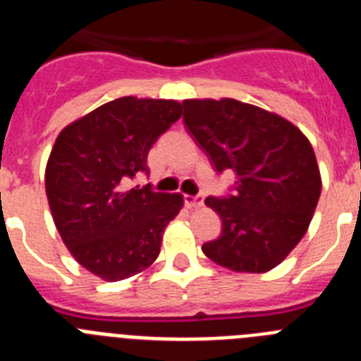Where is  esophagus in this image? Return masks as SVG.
<instances>
[{"instance_id": "esophagus-1", "label": "esophagus", "mask_w": 361, "mask_h": 361, "mask_svg": "<svg viewBox=\"0 0 361 361\" xmlns=\"http://www.w3.org/2000/svg\"><path fill=\"white\" fill-rule=\"evenodd\" d=\"M184 204L188 208H200L204 204L202 195H184Z\"/></svg>"}]
</instances>
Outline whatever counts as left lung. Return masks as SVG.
<instances>
[{"label": "left lung", "instance_id": "obj_1", "mask_svg": "<svg viewBox=\"0 0 361 361\" xmlns=\"http://www.w3.org/2000/svg\"><path fill=\"white\" fill-rule=\"evenodd\" d=\"M184 124L216 173L237 175L231 193L208 197L222 219L206 257L238 273H266L302 240L322 191L307 137L295 124L235 99L183 101Z\"/></svg>", "mask_w": 361, "mask_h": 361}]
</instances>
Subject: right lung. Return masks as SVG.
I'll use <instances>...</instances> for the list:
<instances>
[{"instance_id":"1","label":"right lung","mask_w":361,"mask_h":361,"mask_svg":"<svg viewBox=\"0 0 361 361\" xmlns=\"http://www.w3.org/2000/svg\"><path fill=\"white\" fill-rule=\"evenodd\" d=\"M180 111L177 101L119 97L57 135L44 173L50 212L73 258L99 279L146 269L183 208L178 193L132 188V178L149 173L148 152Z\"/></svg>"}]
</instances>
